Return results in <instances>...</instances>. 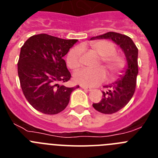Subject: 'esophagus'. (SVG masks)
I'll list each match as a JSON object with an SVG mask.
<instances>
[{"label":"esophagus","mask_w":158,"mask_h":158,"mask_svg":"<svg viewBox=\"0 0 158 158\" xmlns=\"http://www.w3.org/2000/svg\"><path fill=\"white\" fill-rule=\"evenodd\" d=\"M81 88H82L83 89L86 90V91H92V89L89 87H87V86H84V85H81Z\"/></svg>","instance_id":"esophagus-1"}]
</instances>
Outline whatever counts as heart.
Masks as SVG:
<instances>
[{
    "instance_id": "heart-1",
    "label": "heart",
    "mask_w": 158,
    "mask_h": 158,
    "mask_svg": "<svg viewBox=\"0 0 158 158\" xmlns=\"http://www.w3.org/2000/svg\"><path fill=\"white\" fill-rule=\"evenodd\" d=\"M91 47L99 55L100 62L107 69L110 79H115L123 69L124 61L120 55L115 52V47L112 43L107 40H98L91 43ZM82 49L81 47H75L71 49L67 54L66 62L72 69H77L81 65ZM107 74L104 68L96 69L84 68L74 74V81L84 86H96L104 82Z\"/></svg>"
}]
</instances>
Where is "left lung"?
I'll return each mask as SVG.
<instances>
[{
	"mask_svg": "<svg viewBox=\"0 0 158 158\" xmlns=\"http://www.w3.org/2000/svg\"><path fill=\"white\" fill-rule=\"evenodd\" d=\"M109 39L120 47L126 56L127 65L118 80L104 86L107 91L103 92V98L99 103L93 104L96 111L104 114H113L124 107L132 98L136 88L138 67V48L131 38L116 32H107L92 40Z\"/></svg>",
	"mask_w": 158,
	"mask_h": 158,
	"instance_id": "obj_1",
	"label": "left lung"
}]
</instances>
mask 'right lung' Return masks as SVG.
Wrapping results in <instances>:
<instances>
[{
	"label": "right lung",
	"instance_id": "1",
	"mask_svg": "<svg viewBox=\"0 0 158 158\" xmlns=\"http://www.w3.org/2000/svg\"><path fill=\"white\" fill-rule=\"evenodd\" d=\"M77 42L47 34L35 35L25 42L18 61V75L23 95L35 109L47 115L61 112L77 87L59 85L71 74L63 57Z\"/></svg>",
	"mask_w": 158,
	"mask_h": 158
}]
</instances>
